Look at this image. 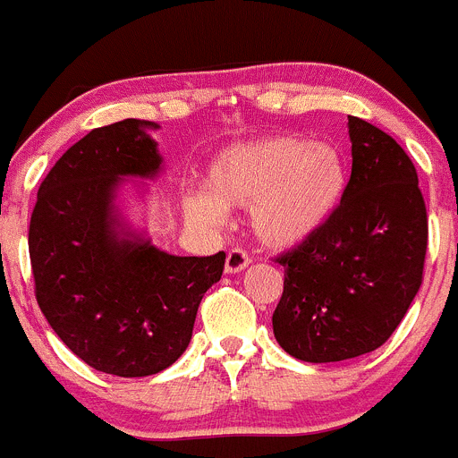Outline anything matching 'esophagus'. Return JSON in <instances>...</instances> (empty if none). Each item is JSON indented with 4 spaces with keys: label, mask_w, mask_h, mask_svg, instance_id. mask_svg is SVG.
Here are the masks:
<instances>
[{
    "label": "esophagus",
    "mask_w": 458,
    "mask_h": 458,
    "mask_svg": "<svg viewBox=\"0 0 458 458\" xmlns=\"http://www.w3.org/2000/svg\"><path fill=\"white\" fill-rule=\"evenodd\" d=\"M248 264H250L248 252L242 250V248H234V250H230L228 257H225V273H242L243 268H248Z\"/></svg>",
    "instance_id": "1"
}]
</instances>
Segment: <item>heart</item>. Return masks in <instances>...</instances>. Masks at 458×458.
Here are the masks:
<instances>
[{
    "instance_id": "b5f03b06",
    "label": "heart",
    "mask_w": 458,
    "mask_h": 458,
    "mask_svg": "<svg viewBox=\"0 0 458 458\" xmlns=\"http://www.w3.org/2000/svg\"><path fill=\"white\" fill-rule=\"evenodd\" d=\"M340 149L295 134L230 145L208 167L203 190L185 192L183 215L219 228L233 208H250L252 233L273 248L301 243L328 224L347 194Z\"/></svg>"
}]
</instances>
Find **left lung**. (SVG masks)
<instances>
[{
    "label": "left lung",
    "instance_id": "8db88e82",
    "mask_svg": "<svg viewBox=\"0 0 458 458\" xmlns=\"http://www.w3.org/2000/svg\"><path fill=\"white\" fill-rule=\"evenodd\" d=\"M352 179L324 228L286 255L273 313L279 347L340 362L389 340L423 282L428 212L414 163L389 134L349 116Z\"/></svg>",
    "mask_w": 458,
    "mask_h": 458
}]
</instances>
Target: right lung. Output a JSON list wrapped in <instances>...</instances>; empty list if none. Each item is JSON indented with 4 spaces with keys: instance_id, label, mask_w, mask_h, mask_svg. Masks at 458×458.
Wrapping results in <instances>:
<instances>
[{
    "instance_id": "right-lung-1",
    "label": "right lung",
    "mask_w": 458,
    "mask_h": 458,
    "mask_svg": "<svg viewBox=\"0 0 458 458\" xmlns=\"http://www.w3.org/2000/svg\"><path fill=\"white\" fill-rule=\"evenodd\" d=\"M125 118L91 130L42 181L29 228L35 297L66 347L98 371L140 378L167 369L192 340L199 304L225 252L179 257L127 215L163 174L152 131Z\"/></svg>"
}]
</instances>
